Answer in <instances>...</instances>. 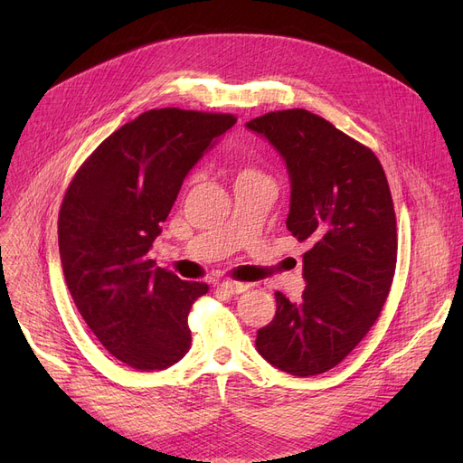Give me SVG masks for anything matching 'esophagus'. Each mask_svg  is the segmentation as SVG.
Masks as SVG:
<instances>
[{
	"instance_id": "esophagus-1",
	"label": "esophagus",
	"mask_w": 463,
	"mask_h": 463,
	"mask_svg": "<svg viewBox=\"0 0 463 463\" xmlns=\"http://www.w3.org/2000/svg\"><path fill=\"white\" fill-rule=\"evenodd\" d=\"M217 287L225 290V293H229V295H240V293H244V290L250 288V283H241V281H232L231 279V281H222Z\"/></svg>"
}]
</instances>
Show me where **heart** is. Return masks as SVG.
<instances>
[{
  "mask_svg": "<svg viewBox=\"0 0 463 463\" xmlns=\"http://www.w3.org/2000/svg\"><path fill=\"white\" fill-rule=\"evenodd\" d=\"M255 176H262V175H260V170H259L257 166H253V165H244V166H240V170H238V178H255Z\"/></svg>",
  "mask_w": 463,
  "mask_h": 463,
  "instance_id": "1",
  "label": "heart"
}]
</instances>
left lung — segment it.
Returning <instances> with one entry per match:
<instances>
[{"label": "left lung", "mask_w": 463, "mask_h": 463, "mask_svg": "<svg viewBox=\"0 0 463 463\" xmlns=\"http://www.w3.org/2000/svg\"><path fill=\"white\" fill-rule=\"evenodd\" d=\"M248 128L269 138L290 176L287 229L304 253L300 302L276 293L274 319L257 351L297 377L337 366L375 325L398 259L396 212L377 156L304 109L276 110Z\"/></svg>", "instance_id": "obj_1"}]
</instances>
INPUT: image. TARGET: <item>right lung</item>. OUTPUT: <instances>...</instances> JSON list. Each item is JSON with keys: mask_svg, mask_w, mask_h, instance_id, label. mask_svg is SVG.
Here are the masks:
<instances>
[{"mask_svg": "<svg viewBox=\"0 0 463 463\" xmlns=\"http://www.w3.org/2000/svg\"><path fill=\"white\" fill-rule=\"evenodd\" d=\"M234 124L222 112H142L97 146L65 191L67 288L101 345L135 370H165L189 351L187 315L210 287L156 269L148 251L193 165Z\"/></svg>", "mask_w": 463, "mask_h": 463, "instance_id": "right-lung-1", "label": "right lung"}]
</instances>
